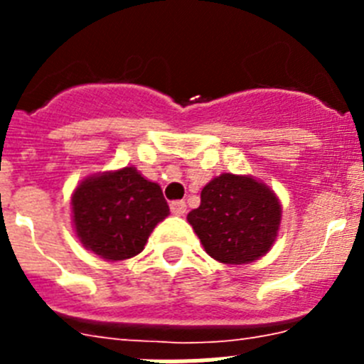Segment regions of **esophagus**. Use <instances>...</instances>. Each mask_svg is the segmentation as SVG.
<instances>
[{
    "label": "esophagus",
    "mask_w": 364,
    "mask_h": 364,
    "mask_svg": "<svg viewBox=\"0 0 364 364\" xmlns=\"http://www.w3.org/2000/svg\"><path fill=\"white\" fill-rule=\"evenodd\" d=\"M169 210H171V213L176 215V217H182V215L188 211V205H186L184 200H173L171 204H169Z\"/></svg>",
    "instance_id": "1"
}]
</instances>
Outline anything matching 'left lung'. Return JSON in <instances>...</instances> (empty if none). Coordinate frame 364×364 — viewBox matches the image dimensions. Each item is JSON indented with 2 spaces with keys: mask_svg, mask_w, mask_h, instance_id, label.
<instances>
[{
  "mask_svg": "<svg viewBox=\"0 0 364 364\" xmlns=\"http://www.w3.org/2000/svg\"><path fill=\"white\" fill-rule=\"evenodd\" d=\"M281 202L253 176L222 173L205 184L188 222L205 253L224 264H250L269 252L281 226Z\"/></svg>",
  "mask_w": 364,
  "mask_h": 364,
  "instance_id": "1",
  "label": "left lung"
}]
</instances>
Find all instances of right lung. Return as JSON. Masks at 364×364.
Masks as SVG:
<instances>
[{"label": "right lung", "instance_id": "1", "mask_svg": "<svg viewBox=\"0 0 364 364\" xmlns=\"http://www.w3.org/2000/svg\"><path fill=\"white\" fill-rule=\"evenodd\" d=\"M70 204L80 242L105 260L138 255L154 226L169 215L160 186L136 167L89 176L74 189Z\"/></svg>", "mask_w": 364, "mask_h": 364}]
</instances>
